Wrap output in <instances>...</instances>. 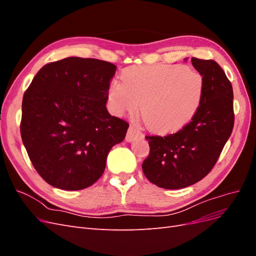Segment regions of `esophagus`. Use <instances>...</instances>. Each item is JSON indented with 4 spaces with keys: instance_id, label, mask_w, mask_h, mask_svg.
Listing matches in <instances>:
<instances>
[{
    "instance_id": "1",
    "label": "esophagus",
    "mask_w": 256,
    "mask_h": 256,
    "mask_svg": "<svg viewBox=\"0 0 256 256\" xmlns=\"http://www.w3.org/2000/svg\"><path fill=\"white\" fill-rule=\"evenodd\" d=\"M138 136H142L140 132H138V131L134 127L130 126L129 129H128V131H127L126 141H127V142H132V141H134L136 138H138Z\"/></svg>"
}]
</instances>
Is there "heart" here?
Here are the masks:
<instances>
[{"label": "heart", "mask_w": 256, "mask_h": 256, "mask_svg": "<svg viewBox=\"0 0 256 256\" xmlns=\"http://www.w3.org/2000/svg\"><path fill=\"white\" fill-rule=\"evenodd\" d=\"M122 82L108 90L111 111L118 116L134 114L142 104V116L152 131L170 134L182 129L196 115L203 102L205 83L196 69L156 64L126 68Z\"/></svg>", "instance_id": "1"}]
</instances>
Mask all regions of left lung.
I'll return each mask as SVG.
<instances>
[{"label":"left lung","mask_w":256,"mask_h":256,"mask_svg":"<svg viewBox=\"0 0 256 256\" xmlns=\"http://www.w3.org/2000/svg\"><path fill=\"white\" fill-rule=\"evenodd\" d=\"M191 63L205 83L196 115L176 134L145 136L150 150L142 164L143 173L160 188L182 189L203 180L234 127L233 88L226 72L212 60L192 58Z\"/></svg>","instance_id":"left-lung-1"}]
</instances>
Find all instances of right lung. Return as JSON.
<instances>
[{
	"label": "right lung",
	"instance_id": "right-lung-1",
	"mask_svg": "<svg viewBox=\"0 0 256 256\" xmlns=\"http://www.w3.org/2000/svg\"><path fill=\"white\" fill-rule=\"evenodd\" d=\"M116 66L66 58L44 65L22 100L21 138L30 162L53 187L76 191L102 175L108 154L129 124L106 110Z\"/></svg>",
	"mask_w": 256,
	"mask_h": 256
}]
</instances>
